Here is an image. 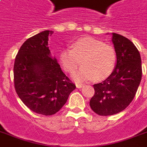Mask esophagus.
Listing matches in <instances>:
<instances>
[{
  "mask_svg": "<svg viewBox=\"0 0 147 147\" xmlns=\"http://www.w3.org/2000/svg\"><path fill=\"white\" fill-rule=\"evenodd\" d=\"M83 85H82V84H76V87L78 88H82Z\"/></svg>",
  "mask_w": 147,
  "mask_h": 147,
  "instance_id": "esophagus-1",
  "label": "esophagus"
}]
</instances>
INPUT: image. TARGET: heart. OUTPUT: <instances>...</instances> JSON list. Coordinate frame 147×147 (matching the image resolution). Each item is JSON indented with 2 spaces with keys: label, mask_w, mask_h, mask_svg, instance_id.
<instances>
[{
  "label": "heart",
  "mask_w": 147,
  "mask_h": 147,
  "mask_svg": "<svg viewBox=\"0 0 147 147\" xmlns=\"http://www.w3.org/2000/svg\"><path fill=\"white\" fill-rule=\"evenodd\" d=\"M83 65L73 75L76 81L104 80L114 71L117 55L112 46L105 44L94 38H83L72 44V49L66 48L60 53L59 62L62 69L72 73L81 65Z\"/></svg>",
  "instance_id": "heart-1"
}]
</instances>
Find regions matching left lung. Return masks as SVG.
I'll return each mask as SVG.
<instances>
[{
    "label": "left lung",
    "instance_id": "1",
    "mask_svg": "<svg viewBox=\"0 0 147 147\" xmlns=\"http://www.w3.org/2000/svg\"><path fill=\"white\" fill-rule=\"evenodd\" d=\"M117 63L112 74L94 84L90 100L92 111L100 116H110L125 109L134 98L142 78L141 58L135 45L127 38L112 33Z\"/></svg>",
    "mask_w": 147,
    "mask_h": 147
}]
</instances>
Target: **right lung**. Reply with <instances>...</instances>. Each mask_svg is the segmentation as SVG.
Wrapping results in <instances>:
<instances>
[{"label": "right lung", "mask_w": 147, "mask_h": 147, "mask_svg": "<svg viewBox=\"0 0 147 147\" xmlns=\"http://www.w3.org/2000/svg\"><path fill=\"white\" fill-rule=\"evenodd\" d=\"M53 31L29 38L20 48L13 65L17 94L26 107L45 116L57 113L76 88L61 69L48 47Z\"/></svg>", "instance_id": "right-lung-1"}]
</instances>
